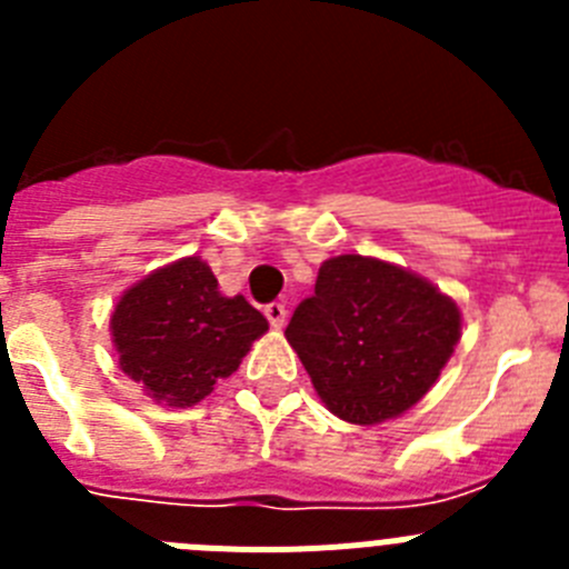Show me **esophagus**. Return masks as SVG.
I'll use <instances>...</instances> for the list:
<instances>
[{"label":"esophagus","mask_w":569,"mask_h":569,"mask_svg":"<svg viewBox=\"0 0 569 569\" xmlns=\"http://www.w3.org/2000/svg\"><path fill=\"white\" fill-rule=\"evenodd\" d=\"M264 316L273 328H284V321H288V308L281 305V301H270L268 308H264Z\"/></svg>","instance_id":"34e87169"}]
</instances>
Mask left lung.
<instances>
[{
    "label": "left lung",
    "instance_id": "obj_1",
    "mask_svg": "<svg viewBox=\"0 0 569 569\" xmlns=\"http://www.w3.org/2000/svg\"><path fill=\"white\" fill-rule=\"evenodd\" d=\"M284 336L330 413L381 425L436 385L461 339V313L421 276L345 253L321 264Z\"/></svg>",
    "mask_w": 569,
    "mask_h": 569
}]
</instances>
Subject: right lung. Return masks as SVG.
Returning a JSON list of instances; mask_svg holds the SVG:
<instances>
[{"label": "right lung", "instance_id": "1", "mask_svg": "<svg viewBox=\"0 0 569 569\" xmlns=\"http://www.w3.org/2000/svg\"><path fill=\"white\" fill-rule=\"evenodd\" d=\"M268 319L244 296H222L208 261L188 256L124 290L110 316L119 367L144 393L190 407L228 379Z\"/></svg>", "mask_w": 569, "mask_h": 569}]
</instances>
